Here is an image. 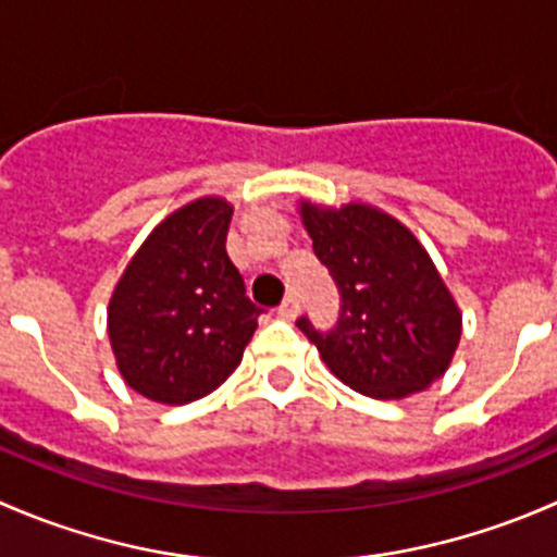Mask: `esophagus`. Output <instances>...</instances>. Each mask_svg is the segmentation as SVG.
Returning a JSON list of instances; mask_svg holds the SVG:
<instances>
[{"label": "esophagus", "instance_id": "1", "mask_svg": "<svg viewBox=\"0 0 557 557\" xmlns=\"http://www.w3.org/2000/svg\"><path fill=\"white\" fill-rule=\"evenodd\" d=\"M277 314L280 318H285V320H294L296 314H299V299H296L294 294L288 296V299L283 301V305H280V310H277Z\"/></svg>", "mask_w": 557, "mask_h": 557}]
</instances>
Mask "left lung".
<instances>
[{"label": "left lung", "instance_id": "obj_1", "mask_svg": "<svg viewBox=\"0 0 557 557\" xmlns=\"http://www.w3.org/2000/svg\"><path fill=\"white\" fill-rule=\"evenodd\" d=\"M301 221L342 296L331 331L296 320L325 367L372 398H404L440 380L460 342V310L414 234L358 201L339 210L301 201Z\"/></svg>", "mask_w": 557, "mask_h": 557}]
</instances>
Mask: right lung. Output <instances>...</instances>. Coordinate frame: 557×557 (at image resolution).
Segmentation results:
<instances>
[{"instance_id": "add662e5", "label": "right lung", "mask_w": 557, "mask_h": 557, "mask_svg": "<svg viewBox=\"0 0 557 557\" xmlns=\"http://www.w3.org/2000/svg\"><path fill=\"white\" fill-rule=\"evenodd\" d=\"M232 212L221 196L174 210L112 290L107 334L117 372L150 401H196L243 361L261 310L226 252Z\"/></svg>"}]
</instances>
